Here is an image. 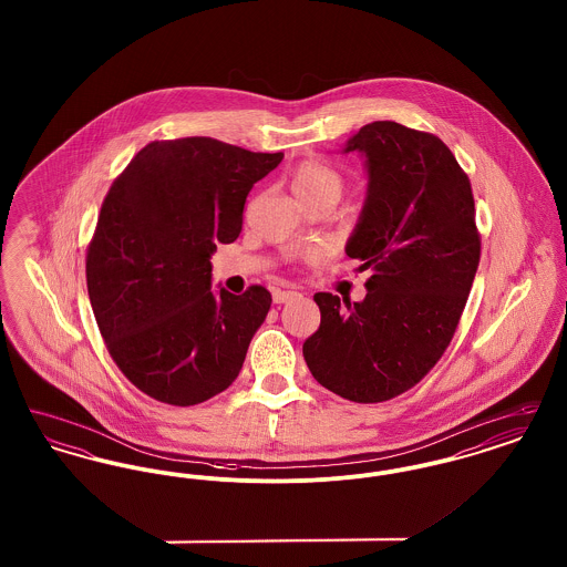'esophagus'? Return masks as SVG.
I'll list each match as a JSON object with an SVG mask.
<instances>
[{
  "mask_svg": "<svg viewBox=\"0 0 567 567\" xmlns=\"http://www.w3.org/2000/svg\"><path fill=\"white\" fill-rule=\"evenodd\" d=\"M299 297V293L297 291H274V296H271V299H274V303H289V301H293V299H297Z\"/></svg>",
  "mask_w": 567,
  "mask_h": 567,
  "instance_id": "esophagus-1",
  "label": "esophagus"
}]
</instances>
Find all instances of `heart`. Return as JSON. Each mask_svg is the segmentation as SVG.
<instances>
[{
	"label": "heart",
	"instance_id": "1",
	"mask_svg": "<svg viewBox=\"0 0 567 567\" xmlns=\"http://www.w3.org/2000/svg\"><path fill=\"white\" fill-rule=\"evenodd\" d=\"M291 189L297 195V199H303V197H321V195H329V197H336L340 199L342 189H344V181L342 176L327 163L321 162H306L301 163L293 172V178H291ZM321 250L315 248L310 250L308 255L315 257L319 255Z\"/></svg>",
	"mask_w": 567,
	"mask_h": 567
}]
</instances>
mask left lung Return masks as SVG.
Wrapping results in <instances>:
<instances>
[{
	"instance_id": "1",
	"label": "left lung",
	"mask_w": 567,
	"mask_h": 567,
	"mask_svg": "<svg viewBox=\"0 0 567 567\" xmlns=\"http://www.w3.org/2000/svg\"><path fill=\"white\" fill-rule=\"evenodd\" d=\"M368 176L347 255L361 259L368 293H317L321 327L303 359L324 389L386 402L425 377L453 340L481 261L472 187L432 134L374 121L349 137Z\"/></svg>"
}]
</instances>
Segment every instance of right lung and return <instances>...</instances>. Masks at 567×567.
Segmentation results:
<instances>
[{"label": "right lung", "instance_id": "obj_1", "mask_svg": "<svg viewBox=\"0 0 567 567\" xmlns=\"http://www.w3.org/2000/svg\"><path fill=\"white\" fill-rule=\"evenodd\" d=\"M282 157L204 135L163 140L112 183L86 289L112 359L146 395L202 404L240 374L270 291H215L210 259L240 236L246 195Z\"/></svg>", "mask_w": 567, "mask_h": 567}]
</instances>
